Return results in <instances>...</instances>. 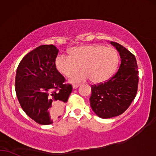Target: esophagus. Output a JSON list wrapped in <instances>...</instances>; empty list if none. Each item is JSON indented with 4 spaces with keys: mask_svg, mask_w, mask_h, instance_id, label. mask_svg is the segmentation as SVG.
<instances>
[{
    "mask_svg": "<svg viewBox=\"0 0 156 156\" xmlns=\"http://www.w3.org/2000/svg\"><path fill=\"white\" fill-rule=\"evenodd\" d=\"M79 86H80L79 84H73V89L78 88V87H79Z\"/></svg>",
    "mask_w": 156,
    "mask_h": 156,
    "instance_id": "1",
    "label": "esophagus"
}]
</instances>
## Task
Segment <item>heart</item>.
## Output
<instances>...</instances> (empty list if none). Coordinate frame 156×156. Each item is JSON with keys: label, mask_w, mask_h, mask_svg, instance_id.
Masks as SVG:
<instances>
[{"label": "heart", "mask_w": 156, "mask_h": 156, "mask_svg": "<svg viewBox=\"0 0 156 156\" xmlns=\"http://www.w3.org/2000/svg\"><path fill=\"white\" fill-rule=\"evenodd\" d=\"M119 56L115 49L100 44H91L73 48L69 56L58 55L55 66L60 73L69 77L80 68L83 70L70 77L72 83H78L90 78L94 83L107 81L115 71Z\"/></svg>", "instance_id": "b5f03b06"}]
</instances>
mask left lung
<instances>
[{
  "instance_id": "left-lung-1",
  "label": "left lung",
  "mask_w": 156,
  "mask_h": 156,
  "mask_svg": "<svg viewBox=\"0 0 156 156\" xmlns=\"http://www.w3.org/2000/svg\"><path fill=\"white\" fill-rule=\"evenodd\" d=\"M120 54L121 62L118 72L111 79L91 86L90 98L93 111L101 118H110L126 111L138 90V70L136 57L125 47L111 41Z\"/></svg>"
}]
</instances>
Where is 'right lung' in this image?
Masks as SVG:
<instances>
[{"label":"right lung","mask_w":156,"mask_h":156,"mask_svg":"<svg viewBox=\"0 0 156 156\" xmlns=\"http://www.w3.org/2000/svg\"><path fill=\"white\" fill-rule=\"evenodd\" d=\"M58 49L43 45L26 54L16 75V93L20 106L31 119L49 125L61 117L72 92L71 85L55 66Z\"/></svg>","instance_id":"1"}]
</instances>
